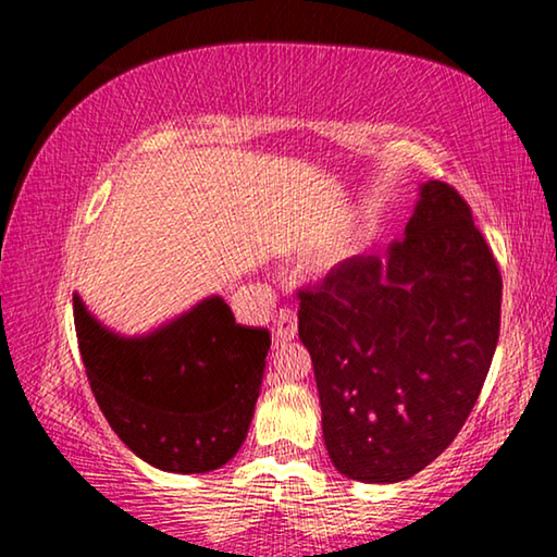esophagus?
<instances>
[{
  "label": "esophagus",
  "instance_id": "34e87169",
  "mask_svg": "<svg viewBox=\"0 0 557 557\" xmlns=\"http://www.w3.org/2000/svg\"><path fill=\"white\" fill-rule=\"evenodd\" d=\"M295 336H297V314L292 312V309H280V314L275 317V326H272L275 346H285Z\"/></svg>",
  "mask_w": 557,
  "mask_h": 557
}]
</instances>
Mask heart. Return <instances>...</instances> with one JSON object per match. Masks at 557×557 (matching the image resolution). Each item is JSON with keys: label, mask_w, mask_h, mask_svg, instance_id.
Instances as JSON below:
<instances>
[{"label": "heart", "mask_w": 557, "mask_h": 557, "mask_svg": "<svg viewBox=\"0 0 557 557\" xmlns=\"http://www.w3.org/2000/svg\"><path fill=\"white\" fill-rule=\"evenodd\" d=\"M373 235H375V228L371 223L361 225V228H358L351 238L342 243V248H338V258H351V256H356V252H361L366 245L373 240Z\"/></svg>", "instance_id": "b5f03b06"}]
</instances>
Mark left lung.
<instances>
[{"label":"left lung","mask_w":557,"mask_h":557,"mask_svg":"<svg viewBox=\"0 0 557 557\" xmlns=\"http://www.w3.org/2000/svg\"><path fill=\"white\" fill-rule=\"evenodd\" d=\"M498 317L502 272L467 201L420 184L388 258H351L299 292L332 465L395 484L437 459L482 393Z\"/></svg>","instance_id":"8db88e82"}]
</instances>
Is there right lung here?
Returning a JSON list of instances; mask_svg holds the SVG:
<instances>
[{
  "mask_svg": "<svg viewBox=\"0 0 557 557\" xmlns=\"http://www.w3.org/2000/svg\"><path fill=\"white\" fill-rule=\"evenodd\" d=\"M92 395L139 459L172 474H206L235 457L260 395L270 332L235 324L221 295L147 334L100 324L73 295Z\"/></svg>",
  "mask_w": 557,
  "mask_h": 557,
  "instance_id": "obj_1",
  "label": "right lung"
}]
</instances>
